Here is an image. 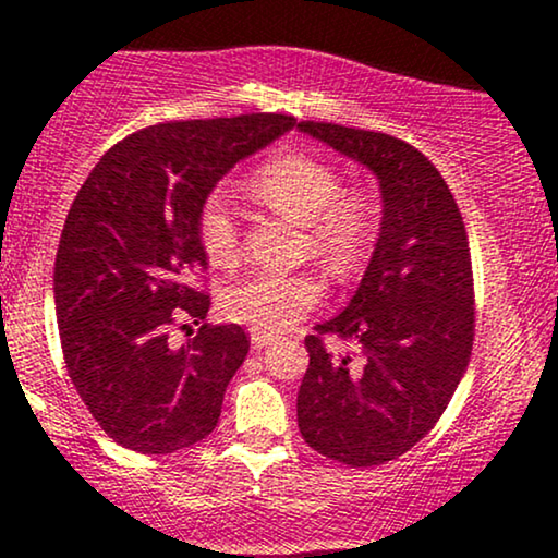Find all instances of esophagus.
<instances>
[{
    "label": "esophagus",
    "instance_id": "esophagus-1",
    "mask_svg": "<svg viewBox=\"0 0 558 558\" xmlns=\"http://www.w3.org/2000/svg\"><path fill=\"white\" fill-rule=\"evenodd\" d=\"M275 338L270 332H262V330H252V345L254 349H267V345H272Z\"/></svg>",
    "mask_w": 558,
    "mask_h": 558
}]
</instances>
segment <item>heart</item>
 <instances>
[{
    "label": "heart",
    "instance_id": "b5f03b06",
    "mask_svg": "<svg viewBox=\"0 0 558 558\" xmlns=\"http://www.w3.org/2000/svg\"><path fill=\"white\" fill-rule=\"evenodd\" d=\"M254 196L275 213L306 228V248L330 270L345 272L367 252L377 228V202L367 191L343 189L336 165L312 155H283L267 162L252 181ZM196 233L207 259L217 267L235 265L241 228L226 191H209L196 215ZM323 299L315 272L257 270L222 293V310L233 323L262 332H286Z\"/></svg>",
    "mask_w": 558,
    "mask_h": 558
}]
</instances>
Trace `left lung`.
I'll use <instances>...</instances> for the list:
<instances>
[{
  "mask_svg": "<svg viewBox=\"0 0 558 558\" xmlns=\"http://www.w3.org/2000/svg\"><path fill=\"white\" fill-rule=\"evenodd\" d=\"M296 128L380 183L373 259L341 315L304 341L310 367L296 399L299 430L317 453L375 466L420 444L462 383L475 336L470 241L451 189L407 141L315 120ZM325 331L351 337L363 354L328 355Z\"/></svg>",
  "mask_w": 558,
  "mask_h": 558,
  "instance_id": "left-lung-1",
  "label": "left lung"
}]
</instances>
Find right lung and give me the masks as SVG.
<instances>
[{"mask_svg": "<svg viewBox=\"0 0 558 558\" xmlns=\"http://www.w3.org/2000/svg\"><path fill=\"white\" fill-rule=\"evenodd\" d=\"M293 125L267 112L151 125L81 185L57 248L54 312L73 386L114 444L172 453L217 427L248 338L204 323L189 343L170 341L172 325L209 312L196 215L233 165Z\"/></svg>", "mask_w": 558, "mask_h": 558, "instance_id": "obj_1", "label": "right lung"}]
</instances>
